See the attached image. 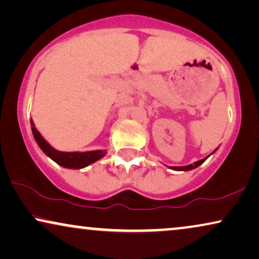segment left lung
<instances>
[{
  "label": "left lung",
  "mask_w": 259,
  "mask_h": 259,
  "mask_svg": "<svg viewBox=\"0 0 259 259\" xmlns=\"http://www.w3.org/2000/svg\"><path fill=\"white\" fill-rule=\"evenodd\" d=\"M217 149H218V148H217ZM215 149V150H217ZM214 150V151H215ZM214 151H213V153H214ZM212 153V154H213ZM209 157V155L207 157H205V158H202V160H199V161H196V162H194V163L193 164H188V165H184V167H170L171 169L173 170H182V171H188V170H192V169H194V168H196V167H199L200 164H202L204 163V162L207 160V158Z\"/></svg>",
  "instance_id": "left-lung-1"
}]
</instances>
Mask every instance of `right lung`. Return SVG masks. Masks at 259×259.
<instances>
[{"instance_id": "obj_1", "label": "right lung", "mask_w": 259, "mask_h": 259, "mask_svg": "<svg viewBox=\"0 0 259 259\" xmlns=\"http://www.w3.org/2000/svg\"><path fill=\"white\" fill-rule=\"evenodd\" d=\"M30 126H32V133L34 139H35L37 146L40 149L47 155L48 157L52 158L54 162L68 169H81L90 165L94 162L101 160L106 155V150L98 149V150H90V151H60L51 146L46 140L44 139L42 135L36 130L35 124L33 119H30Z\"/></svg>"}]
</instances>
